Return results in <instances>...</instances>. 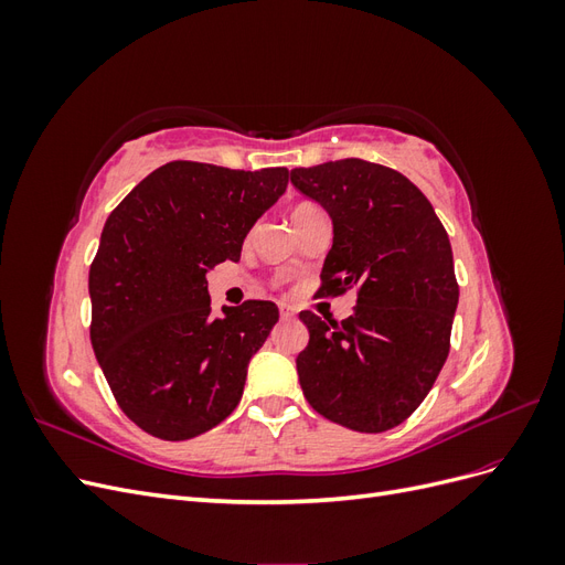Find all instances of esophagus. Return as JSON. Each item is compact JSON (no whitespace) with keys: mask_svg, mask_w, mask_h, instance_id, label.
I'll return each mask as SVG.
<instances>
[{"mask_svg":"<svg viewBox=\"0 0 565 565\" xmlns=\"http://www.w3.org/2000/svg\"><path fill=\"white\" fill-rule=\"evenodd\" d=\"M278 309H280V316H282V318H292V316H297V309H295V306H289V303H280Z\"/></svg>","mask_w":565,"mask_h":565,"instance_id":"esophagus-1","label":"esophagus"}]
</instances>
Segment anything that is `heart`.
<instances>
[{
  "mask_svg": "<svg viewBox=\"0 0 565 565\" xmlns=\"http://www.w3.org/2000/svg\"><path fill=\"white\" fill-rule=\"evenodd\" d=\"M309 210H316V207H313V204H309V202H303V204H299V207L295 210V214H301V212H309ZM295 214H292V216H295Z\"/></svg>",
  "mask_w": 565,
  "mask_h": 565,
  "instance_id": "1",
  "label": "heart"
}]
</instances>
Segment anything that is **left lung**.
I'll return each mask as SVG.
<instances>
[{
    "label": "left lung",
    "mask_w": 565,
    "mask_h": 565,
    "mask_svg": "<svg viewBox=\"0 0 565 565\" xmlns=\"http://www.w3.org/2000/svg\"><path fill=\"white\" fill-rule=\"evenodd\" d=\"M289 177L332 216L320 292L358 289L347 320L299 313L309 328L297 358L303 396L347 429L388 431L419 407L450 351L459 285L448 233L419 188L391 167L349 158Z\"/></svg>",
    "instance_id": "1"
}]
</instances>
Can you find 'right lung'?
Segmentation results:
<instances>
[{"mask_svg":"<svg viewBox=\"0 0 565 565\" xmlns=\"http://www.w3.org/2000/svg\"><path fill=\"white\" fill-rule=\"evenodd\" d=\"M287 179L285 167L177 160L110 212L89 268V334L117 405L146 434L195 438L241 403L278 306L249 299L212 318L204 276L241 259L245 235Z\"/></svg>","mask_w":565,"mask_h":565,"instance_id":"right-lung-1","label":"right lung"}]
</instances>
